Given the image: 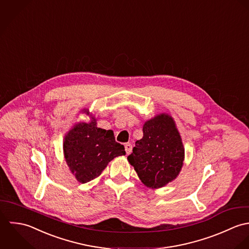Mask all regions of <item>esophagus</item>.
<instances>
[{
  "mask_svg": "<svg viewBox=\"0 0 249 249\" xmlns=\"http://www.w3.org/2000/svg\"><path fill=\"white\" fill-rule=\"evenodd\" d=\"M125 151L127 154H130L132 151V144L131 143H126L125 144Z\"/></svg>",
  "mask_w": 249,
  "mask_h": 249,
  "instance_id": "esophagus-1",
  "label": "esophagus"
}]
</instances>
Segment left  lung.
I'll return each mask as SVG.
<instances>
[{
  "label": "left lung",
  "mask_w": 249,
  "mask_h": 249,
  "mask_svg": "<svg viewBox=\"0 0 249 249\" xmlns=\"http://www.w3.org/2000/svg\"><path fill=\"white\" fill-rule=\"evenodd\" d=\"M143 137L136 142L128 161L144 186L156 190L179 175L185 160V147L176 123L165 112L145 121Z\"/></svg>",
  "instance_id": "obj_1"
}]
</instances>
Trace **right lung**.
I'll use <instances>...</instances> for the list:
<instances>
[{
	"label": "right lung",
	"instance_id": "1",
	"mask_svg": "<svg viewBox=\"0 0 249 249\" xmlns=\"http://www.w3.org/2000/svg\"><path fill=\"white\" fill-rule=\"evenodd\" d=\"M81 112L89 116L88 122L80 121L65 134L63 155L71 173L85 184L99 177L108 162L126 154L124 146L115 142L113 132L97 127V119L89 108Z\"/></svg>",
	"mask_w": 249,
	"mask_h": 249
}]
</instances>
